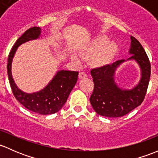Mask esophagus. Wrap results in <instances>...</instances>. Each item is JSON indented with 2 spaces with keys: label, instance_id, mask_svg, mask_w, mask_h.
Segmentation results:
<instances>
[{
  "label": "esophagus",
  "instance_id": "1",
  "mask_svg": "<svg viewBox=\"0 0 158 158\" xmlns=\"http://www.w3.org/2000/svg\"><path fill=\"white\" fill-rule=\"evenodd\" d=\"M87 77V74L85 72H80L79 73V78L80 79H84Z\"/></svg>",
  "mask_w": 158,
  "mask_h": 158
}]
</instances>
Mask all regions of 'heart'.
<instances>
[{"instance_id": "heart-1", "label": "heart", "mask_w": 158, "mask_h": 158, "mask_svg": "<svg viewBox=\"0 0 158 158\" xmlns=\"http://www.w3.org/2000/svg\"><path fill=\"white\" fill-rule=\"evenodd\" d=\"M110 39L107 35H100L94 39L87 46L83 48L81 54L84 58H90L97 64H105L111 61L118 51V45L115 43H109ZM73 60L77 61L78 57L74 53H71Z\"/></svg>"}]
</instances>
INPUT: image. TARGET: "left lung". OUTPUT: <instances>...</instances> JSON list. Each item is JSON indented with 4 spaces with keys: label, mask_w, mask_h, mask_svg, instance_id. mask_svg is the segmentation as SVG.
I'll return each mask as SVG.
<instances>
[{
    "label": "left lung",
    "mask_w": 158,
    "mask_h": 158,
    "mask_svg": "<svg viewBox=\"0 0 158 158\" xmlns=\"http://www.w3.org/2000/svg\"><path fill=\"white\" fill-rule=\"evenodd\" d=\"M131 45L126 60L122 59L90 71L94 89L90 97L93 109L97 114L110 118L126 115L141 105L145 97L151 75V64L144 48L135 37L131 36ZM134 60L140 68L141 78L132 89L119 87L114 79L115 71L123 63Z\"/></svg>",
    "instance_id": "8db88e82"
}]
</instances>
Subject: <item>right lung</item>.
<instances>
[{"mask_svg": "<svg viewBox=\"0 0 158 158\" xmlns=\"http://www.w3.org/2000/svg\"><path fill=\"white\" fill-rule=\"evenodd\" d=\"M42 30L34 27L29 29L17 40L13 46L7 61V74L13 94L24 107L40 115H49L59 111L65 102L70 93L74 88L78 77V72L60 70L43 89L37 92L29 93L21 90L16 84L12 76V61L16 52L22 44L40 39Z\"/></svg>", "mask_w": 158, "mask_h": 158, "instance_id": "right-lung-1", "label": "right lung"}]
</instances>
